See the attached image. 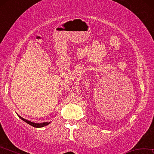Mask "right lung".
<instances>
[{"instance_id": "obj_1", "label": "right lung", "mask_w": 154, "mask_h": 154, "mask_svg": "<svg viewBox=\"0 0 154 154\" xmlns=\"http://www.w3.org/2000/svg\"><path fill=\"white\" fill-rule=\"evenodd\" d=\"M19 116V118L22 119L23 121H24L25 122H26L27 124H30V126H33V127H35V128H41V127L45 126H47V125H48L49 123H50V122H43V123L36 124V123H34V122H30V121H28V120H26V119H24V118H22V117L20 116Z\"/></svg>"}]
</instances>
